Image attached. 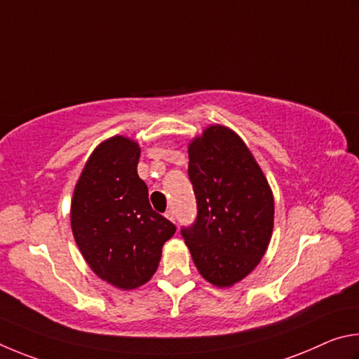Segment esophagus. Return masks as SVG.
<instances>
[{
    "label": "esophagus",
    "mask_w": 359,
    "mask_h": 359,
    "mask_svg": "<svg viewBox=\"0 0 359 359\" xmlns=\"http://www.w3.org/2000/svg\"><path fill=\"white\" fill-rule=\"evenodd\" d=\"M165 217L170 219V221H172V222H175V212H173V210H167L165 211Z\"/></svg>",
    "instance_id": "1"
}]
</instances>
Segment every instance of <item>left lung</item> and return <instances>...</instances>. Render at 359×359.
<instances>
[{
  "label": "left lung",
  "instance_id": "left-lung-1",
  "mask_svg": "<svg viewBox=\"0 0 359 359\" xmlns=\"http://www.w3.org/2000/svg\"><path fill=\"white\" fill-rule=\"evenodd\" d=\"M187 175L197 217L181 227V235L200 274L230 287L265 255L273 233V192L244 142L222 126H211L189 144Z\"/></svg>",
  "mask_w": 359,
  "mask_h": 359
}]
</instances>
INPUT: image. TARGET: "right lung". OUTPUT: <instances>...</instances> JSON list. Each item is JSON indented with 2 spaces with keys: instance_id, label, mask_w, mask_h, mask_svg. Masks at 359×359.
Here are the masks:
<instances>
[{
  "instance_id": "add662e5",
  "label": "right lung",
  "mask_w": 359,
  "mask_h": 359,
  "mask_svg": "<svg viewBox=\"0 0 359 359\" xmlns=\"http://www.w3.org/2000/svg\"><path fill=\"white\" fill-rule=\"evenodd\" d=\"M140 148L116 135L90 156L74 191L75 243L100 279L123 290L151 279L175 225L151 208L137 173Z\"/></svg>"
}]
</instances>
